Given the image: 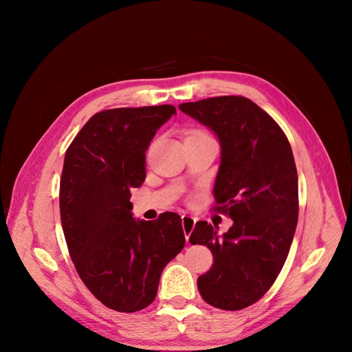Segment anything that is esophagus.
Here are the masks:
<instances>
[{
    "mask_svg": "<svg viewBox=\"0 0 352 352\" xmlns=\"http://www.w3.org/2000/svg\"><path fill=\"white\" fill-rule=\"evenodd\" d=\"M195 218H192L189 214H183L182 216V226H183V231H184V236H186V241L189 242V237L192 234L193 228H195Z\"/></svg>",
    "mask_w": 352,
    "mask_h": 352,
    "instance_id": "esophagus-1",
    "label": "esophagus"
}]
</instances>
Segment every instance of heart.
<instances>
[{"instance_id": "heart-1", "label": "heart", "mask_w": 352, "mask_h": 352, "mask_svg": "<svg viewBox=\"0 0 352 352\" xmlns=\"http://www.w3.org/2000/svg\"><path fill=\"white\" fill-rule=\"evenodd\" d=\"M189 136H207V134L206 133H203V131H192L190 134H189Z\"/></svg>"}]
</instances>
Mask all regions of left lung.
<instances>
[{"label":"left lung","instance_id":"8db88e82","mask_svg":"<svg viewBox=\"0 0 352 352\" xmlns=\"http://www.w3.org/2000/svg\"><path fill=\"white\" fill-rule=\"evenodd\" d=\"M183 113L221 142L214 210L233 226L218 236L195 223L189 241L206 245L213 266L198 278L203 300L221 310H242L271 289L287 258L298 222V174L286 134L245 96H214L180 104Z\"/></svg>","mask_w":352,"mask_h":352}]
</instances>
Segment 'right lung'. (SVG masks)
<instances>
[{"mask_svg": "<svg viewBox=\"0 0 352 352\" xmlns=\"http://www.w3.org/2000/svg\"><path fill=\"white\" fill-rule=\"evenodd\" d=\"M169 104L95 113L66 149L60 219L81 281L106 307L133 313L154 301L160 275L184 248L180 214L136 221L130 189L145 182V153L175 113Z\"/></svg>", "mask_w": 352, "mask_h": 352, "instance_id": "1", "label": "right lung"}]
</instances>
